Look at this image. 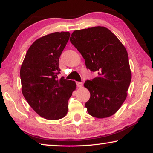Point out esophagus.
Segmentation results:
<instances>
[{
    "instance_id": "esophagus-1",
    "label": "esophagus",
    "mask_w": 153,
    "mask_h": 153,
    "mask_svg": "<svg viewBox=\"0 0 153 153\" xmlns=\"http://www.w3.org/2000/svg\"><path fill=\"white\" fill-rule=\"evenodd\" d=\"M76 84H77V87L81 88L82 86L83 85V83L82 82H76Z\"/></svg>"
}]
</instances>
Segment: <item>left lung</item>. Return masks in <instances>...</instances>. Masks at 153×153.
<instances>
[{"label":"left lung","mask_w":153,"mask_h":153,"mask_svg":"<svg viewBox=\"0 0 153 153\" xmlns=\"http://www.w3.org/2000/svg\"><path fill=\"white\" fill-rule=\"evenodd\" d=\"M69 40L84 57L86 68L98 73L84 83L90 93L85 105L88 112L98 118L114 114L131 82L126 48L114 33L100 26L74 30Z\"/></svg>","instance_id":"1"}]
</instances>
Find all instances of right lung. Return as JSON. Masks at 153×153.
Returning <instances> with one entry per match:
<instances>
[{"label":"right lung","instance_id":"obj_1","mask_svg":"<svg viewBox=\"0 0 153 153\" xmlns=\"http://www.w3.org/2000/svg\"><path fill=\"white\" fill-rule=\"evenodd\" d=\"M69 32H55L36 40L27 51L20 70L22 93L35 112L48 120L67 114L68 100L76 90L74 81L58 77L59 57Z\"/></svg>","mask_w":153,"mask_h":153}]
</instances>
